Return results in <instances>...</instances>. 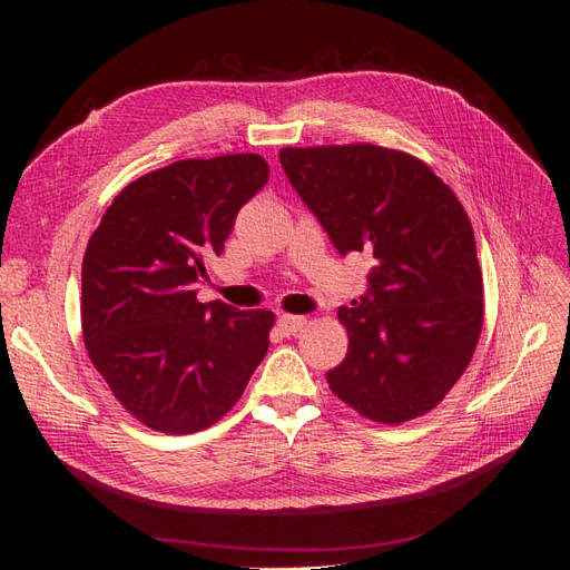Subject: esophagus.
Instances as JSON below:
<instances>
[{
    "mask_svg": "<svg viewBox=\"0 0 570 570\" xmlns=\"http://www.w3.org/2000/svg\"><path fill=\"white\" fill-rule=\"evenodd\" d=\"M306 325V318L304 316H292V314H283L278 318V327L285 333V335H297L302 327Z\"/></svg>",
    "mask_w": 570,
    "mask_h": 570,
    "instance_id": "1",
    "label": "esophagus"
}]
</instances>
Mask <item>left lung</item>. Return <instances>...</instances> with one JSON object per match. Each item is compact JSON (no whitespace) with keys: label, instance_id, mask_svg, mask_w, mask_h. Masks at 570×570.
<instances>
[{"label":"left lung","instance_id":"obj_1","mask_svg":"<svg viewBox=\"0 0 570 570\" xmlns=\"http://www.w3.org/2000/svg\"><path fill=\"white\" fill-rule=\"evenodd\" d=\"M281 164L337 252L375 258L368 295L337 312L350 347L327 385L375 423L433 411L469 368L485 316L454 189L413 154L368 142L285 147Z\"/></svg>","mask_w":570,"mask_h":570}]
</instances>
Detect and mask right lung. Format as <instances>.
<instances>
[{
    "label": "right lung",
    "mask_w": 570,
    "mask_h": 570,
    "mask_svg": "<svg viewBox=\"0 0 570 570\" xmlns=\"http://www.w3.org/2000/svg\"><path fill=\"white\" fill-rule=\"evenodd\" d=\"M266 180L258 154L168 164L120 189L85 249V347L118 404L157 433L220 421L268 352L273 312L202 304L195 289Z\"/></svg>",
    "instance_id": "1"
}]
</instances>
